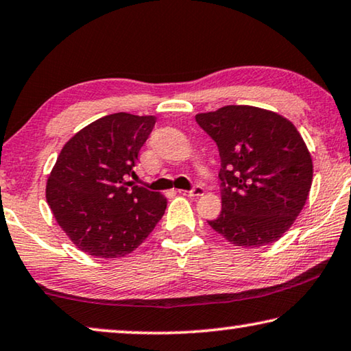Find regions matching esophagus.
I'll return each instance as SVG.
<instances>
[{
  "mask_svg": "<svg viewBox=\"0 0 351 351\" xmlns=\"http://www.w3.org/2000/svg\"><path fill=\"white\" fill-rule=\"evenodd\" d=\"M180 193H182V195H187V197H202L204 193V187L203 186H195L193 189H191V191H180Z\"/></svg>",
  "mask_w": 351,
  "mask_h": 351,
  "instance_id": "obj_1",
  "label": "esophagus"
}]
</instances>
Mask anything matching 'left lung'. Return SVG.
<instances>
[{"instance_id":"left-lung-1","label":"left lung","mask_w":351,"mask_h":351,"mask_svg":"<svg viewBox=\"0 0 351 351\" xmlns=\"http://www.w3.org/2000/svg\"><path fill=\"white\" fill-rule=\"evenodd\" d=\"M195 120L220 154L221 213L209 226L237 247L274 243L313 184V159L297 128L254 106H225Z\"/></svg>"}]
</instances>
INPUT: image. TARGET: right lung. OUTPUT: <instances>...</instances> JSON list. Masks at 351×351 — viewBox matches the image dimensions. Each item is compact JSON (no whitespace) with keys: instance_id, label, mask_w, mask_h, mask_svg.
Returning <instances> with one entry per match:
<instances>
[{"instance_id":"obj_1","label":"right lung","mask_w":351,"mask_h":351,"mask_svg":"<svg viewBox=\"0 0 351 351\" xmlns=\"http://www.w3.org/2000/svg\"><path fill=\"white\" fill-rule=\"evenodd\" d=\"M153 115L117 112L98 119L65 143L47 182V202L59 226L82 252L121 258L162 219L167 199L132 184L138 152Z\"/></svg>"}]
</instances>
